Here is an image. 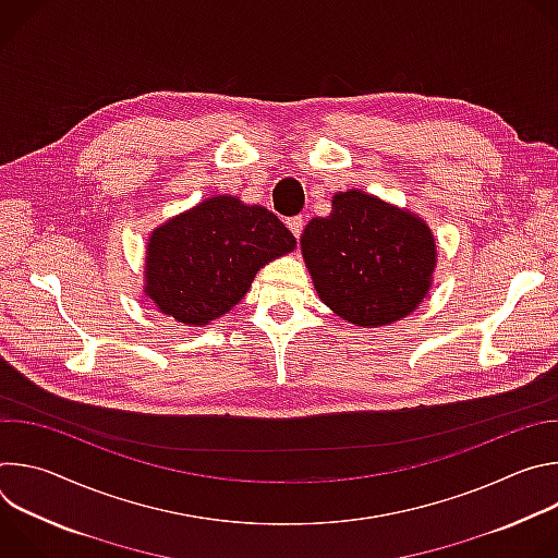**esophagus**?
I'll list each match as a JSON object with an SVG mask.
<instances>
[{
  "label": "esophagus",
  "mask_w": 558,
  "mask_h": 558,
  "mask_svg": "<svg viewBox=\"0 0 558 558\" xmlns=\"http://www.w3.org/2000/svg\"><path fill=\"white\" fill-rule=\"evenodd\" d=\"M287 227H289V231H291L295 238H300V233H302V227H304V218H302V216H293V218H287Z\"/></svg>",
  "instance_id": "34e87169"
}]
</instances>
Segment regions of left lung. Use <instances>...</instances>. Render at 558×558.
<instances>
[{
    "mask_svg": "<svg viewBox=\"0 0 558 558\" xmlns=\"http://www.w3.org/2000/svg\"><path fill=\"white\" fill-rule=\"evenodd\" d=\"M300 252L320 300L364 329L411 315L428 295L437 267L426 220L362 190L336 192L331 214L304 227Z\"/></svg>",
    "mask_w": 558,
    "mask_h": 558,
    "instance_id": "8db88e82",
    "label": "left lung"
}]
</instances>
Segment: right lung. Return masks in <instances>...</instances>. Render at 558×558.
Wrapping results in <instances>:
<instances>
[{
    "instance_id": "1",
    "label": "right lung",
    "mask_w": 558,
    "mask_h": 558,
    "mask_svg": "<svg viewBox=\"0 0 558 558\" xmlns=\"http://www.w3.org/2000/svg\"><path fill=\"white\" fill-rule=\"evenodd\" d=\"M293 250V233L267 207L209 196L151 229L143 293L174 323L205 327L245 298L265 265Z\"/></svg>"
}]
</instances>
